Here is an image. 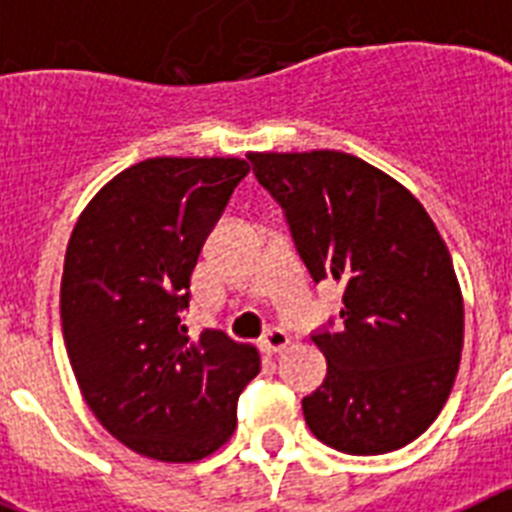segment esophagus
I'll use <instances>...</instances> for the list:
<instances>
[{"mask_svg":"<svg viewBox=\"0 0 512 512\" xmlns=\"http://www.w3.org/2000/svg\"><path fill=\"white\" fill-rule=\"evenodd\" d=\"M261 346H264V351H269V354H277V351L289 346V333L282 328H269L264 333V338H261Z\"/></svg>","mask_w":512,"mask_h":512,"instance_id":"esophagus-1","label":"esophagus"}]
</instances>
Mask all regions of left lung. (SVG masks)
I'll return each mask as SVG.
<instances>
[{
	"label": "left lung",
	"instance_id": "8db88e82",
	"mask_svg": "<svg viewBox=\"0 0 512 512\" xmlns=\"http://www.w3.org/2000/svg\"><path fill=\"white\" fill-rule=\"evenodd\" d=\"M312 282L343 287L341 325L312 330L328 374L302 397L330 449L374 456L420 436L449 400L464 302L449 248L408 189L341 151L248 153Z\"/></svg>",
	"mask_w": 512,
	"mask_h": 512
}]
</instances>
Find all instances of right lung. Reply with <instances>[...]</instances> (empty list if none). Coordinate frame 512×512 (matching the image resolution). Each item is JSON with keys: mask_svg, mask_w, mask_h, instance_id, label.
I'll return each instance as SVG.
<instances>
[{"mask_svg": "<svg viewBox=\"0 0 512 512\" xmlns=\"http://www.w3.org/2000/svg\"><path fill=\"white\" fill-rule=\"evenodd\" d=\"M251 166L148 158L104 184L74 225L61 279L63 341L81 395L128 449L197 461L235 431L259 351L223 330L187 336L189 282Z\"/></svg>", "mask_w": 512, "mask_h": 512, "instance_id": "add662e5", "label": "right lung"}]
</instances>
